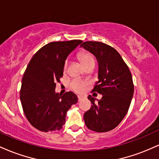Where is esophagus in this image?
Listing matches in <instances>:
<instances>
[{
	"instance_id": "esophagus-1",
	"label": "esophagus",
	"mask_w": 159,
	"mask_h": 159,
	"mask_svg": "<svg viewBox=\"0 0 159 159\" xmlns=\"http://www.w3.org/2000/svg\"><path fill=\"white\" fill-rule=\"evenodd\" d=\"M78 101H81L84 98V96H78Z\"/></svg>"
}]
</instances>
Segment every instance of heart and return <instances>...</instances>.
I'll list each match as a JSON object with an SVG mask.
<instances>
[{"label": "heart", "mask_w": 159, "mask_h": 159, "mask_svg": "<svg viewBox=\"0 0 159 159\" xmlns=\"http://www.w3.org/2000/svg\"><path fill=\"white\" fill-rule=\"evenodd\" d=\"M78 58L81 61L82 64L84 66H85L90 64V63H95V60L90 53L87 52H82L78 54ZM67 68V62L64 63V66H63V69L64 71ZM71 87L75 91L78 93H81L85 90V83L84 81H78V80H75L71 83Z\"/></svg>", "instance_id": "1"}]
</instances>
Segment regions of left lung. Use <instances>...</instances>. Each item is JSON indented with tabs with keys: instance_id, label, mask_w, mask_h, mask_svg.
<instances>
[{
	"instance_id": "1",
	"label": "left lung",
	"mask_w": 159,
	"mask_h": 159,
	"mask_svg": "<svg viewBox=\"0 0 159 159\" xmlns=\"http://www.w3.org/2000/svg\"><path fill=\"white\" fill-rule=\"evenodd\" d=\"M96 57L98 63V81L93 92L102 95L100 100L88 96L93 105L84 114L87 127L96 132L116 128L127 114L134 94L132 76L120 54L101 42H84L81 45Z\"/></svg>"
}]
</instances>
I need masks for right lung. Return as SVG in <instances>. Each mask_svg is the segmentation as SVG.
I'll return each mask as SVG.
<instances>
[{
	"instance_id": "1",
	"label": "right lung",
	"mask_w": 159,
	"mask_h": 159,
	"mask_svg": "<svg viewBox=\"0 0 159 159\" xmlns=\"http://www.w3.org/2000/svg\"><path fill=\"white\" fill-rule=\"evenodd\" d=\"M81 40L52 42L33 56L21 80L20 100L27 120L42 132L60 130L66 123V113L78 102L73 92H55L57 82L63 77L67 57Z\"/></svg>"
}]
</instances>
